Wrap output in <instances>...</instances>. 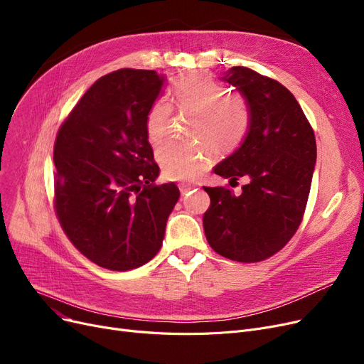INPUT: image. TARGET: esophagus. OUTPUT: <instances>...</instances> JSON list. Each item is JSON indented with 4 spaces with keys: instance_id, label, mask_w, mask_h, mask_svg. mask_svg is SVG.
Here are the masks:
<instances>
[{
    "instance_id": "1",
    "label": "esophagus",
    "mask_w": 364,
    "mask_h": 364,
    "mask_svg": "<svg viewBox=\"0 0 364 364\" xmlns=\"http://www.w3.org/2000/svg\"><path fill=\"white\" fill-rule=\"evenodd\" d=\"M195 187H196V184H193V183H181V184H178V188H180L181 195H187L190 190H193Z\"/></svg>"
}]
</instances>
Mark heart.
Masks as SVG:
<instances>
[{
    "mask_svg": "<svg viewBox=\"0 0 364 364\" xmlns=\"http://www.w3.org/2000/svg\"><path fill=\"white\" fill-rule=\"evenodd\" d=\"M172 100L177 109L195 114L190 137L195 141H168L156 161L168 180H188L198 176L215 153L225 155L243 141L250 128V107L240 94L227 92L214 78L205 73L183 76L172 85ZM171 106L165 99L153 103L146 114V136L151 146H159L166 137Z\"/></svg>",
    "mask_w": 364,
    "mask_h": 364,
    "instance_id": "1",
    "label": "heart"
}]
</instances>
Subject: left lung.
I'll list each match as a JSON object with an SVG mask.
<instances>
[{
    "label": "left lung",
    "instance_id": "1",
    "mask_svg": "<svg viewBox=\"0 0 364 364\" xmlns=\"http://www.w3.org/2000/svg\"><path fill=\"white\" fill-rule=\"evenodd\" d=\"M221 81L242 94L251 121L240 146L214 172L247 183L237 196L224 187H205L211 206L203 230L217 254L258 262L279 252L298 230L310 195L316 139L299 103L280 82L243 66L228 69Z\"/></svg>",
    "mask_w": 364,
    "mask_h": 364
}]
</instances>
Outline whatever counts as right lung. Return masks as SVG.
I'll list each match as a JSON object with an SVG mask.
<instances>
[{"label": "right lung", "mask_w": 364, "mask_h": 364, "mask_svg": "<svg viewBox=\"0 0 364 364\" xmlns=\"http://www.w3.org/2000/svg\"><path fill=\"white\" fill-rule=\"evenodd\" d=\"M166 84L155 70L121 69L95 81L54 144L55 213L88 259L127 272L155 257L180 190L156 186L146 114Z\"/></svg>", "instance_id": "1"}]
</instances>
